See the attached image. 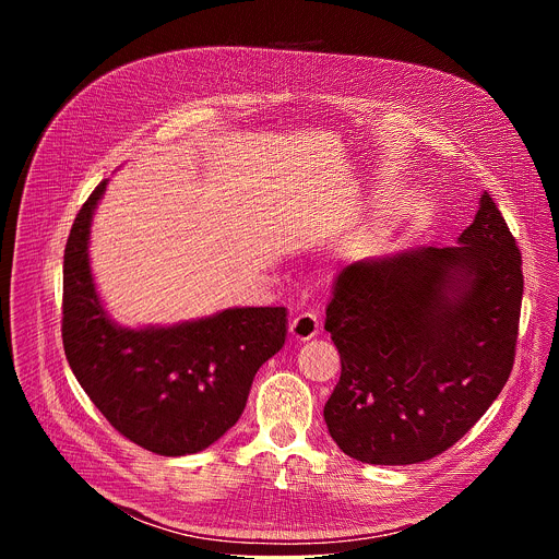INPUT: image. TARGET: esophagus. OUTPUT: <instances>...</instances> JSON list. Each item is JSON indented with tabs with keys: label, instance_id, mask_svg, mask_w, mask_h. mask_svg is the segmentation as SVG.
<instances>
[{
	"label": "esophagus",
	"instance_id": "34e87169",
	"mask_svg": "<svg viewBox=\"0 0 559 559\" xmlns=\"http://www.w3.org/2000/svg\"><path fill=\"white\" fill-rule=\"evenodd\" d=\"M289 332L296 341H309L318 334V316L313 311H302L294 316V321L289 325Z\"/></svg>",
	"mask_w": 559,
	"mask_h": 559
}]
</instances>
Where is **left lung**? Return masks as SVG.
<instances>
[{
  "label": "left lung",
  "instance_id": "obj_1",
  "mask_svg": "<svg viewBox=\"0 0 559 559\" xmlns=\"http://www.w3.org/2000/svg\"><path fill=\"white\" fill-rule=\"evenodd\" d=\"M457 243L356 261L338 274L325 330L341 354V380L325 423L349 457H436L507 384L524 276L489 192Z\"/></svg>",
  "mask_w": 559,
  "mask_h": 559
}]
</instances>
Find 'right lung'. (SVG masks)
<instances>
[{
    "label": "right lung",
    "instance_id": "obj_1",
    "mask_svg": "<svg viewBox=\"0 0 559 559\" xmlns=\"http://www.w3.org/2000/svg\"><path fill=\"white\" fill-rule=\"evenodd\" d=\"M106 183L79 210L63 252L68 365L130 442L170 457L203 451L241 418L259 367L285 345L287 309L238 307L175 328H117L88 263L91 221Z\"/></svg>",
    "mask_w": 559,
    "mask_h": 559
}]
</instances>
